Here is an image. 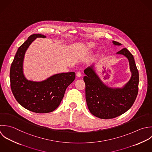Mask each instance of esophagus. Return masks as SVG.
Returning a JSON list of instances; mask_svg holds the SVG:
<instances>
[{
    "instance_id": "34e87169",
    "label": "esophagus",
    "mask_w": 152,
    "mask_h": 152,
    "mask_svg": "<svg viewBox=\"0 0 152 152\" xmlns=\"http://www.w3.org/2000/svg\"><path fill=\"white\" fill-rule=\"evenodd\" d=\"M81 76H82V73H81L80 71H79V72H77L76 73V76H77V77H80Z\"/></svg>"
}]
</instances>
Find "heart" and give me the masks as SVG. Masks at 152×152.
<instances>
[{"label": "heart", "mask_w": 152, "mask_h": 152, "mask_svg": "<svg viewBox=\"0 0 152 152\" xmlns=\"http://www.w3.org/2000/svg\"><path fill=\"white\" fill-rule=\"evenodd\" d=\"M95 46V44L93 42H91V43H89L88 44V47L89 48H94Z\"/></svg>", "instance_id": "b5f03b06"}]
</instances>
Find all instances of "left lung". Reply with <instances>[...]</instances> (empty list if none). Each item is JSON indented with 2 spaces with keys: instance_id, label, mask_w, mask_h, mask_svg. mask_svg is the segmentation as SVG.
<instances>
[{
  "instance_id": "obj_1",
  "label": "left lung",
  "mask_w": 152,
  "mask_h": 152,
  "mask_svg": "<svg viewBox=\"0 0 152 152\" xmlns=\"http://www.w3.org/2000/svg\"><path fill=\"white\" fill-rule=\"evenodd\" d=\"M113 44H121L113 41ZM129 60L132 72L130 80L122 88H112L103 83L92 66L84 70L86 101L91 113L101 119H111L122 115L134 104L139 91V75L132 54L126 48L117 53Z\"/></svg>"
}]
</instances>
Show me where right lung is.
Segmentation results:
<instances>
[{"mask_svg": "<svg viewBox=\"0 0 152 152\" xmlns=\"http://www.w3.org/2000/svg\"><path fill=\"white\" fill-rule=\"evenodd\" d=\"M39 37H46L32 34L18 49L10 69V88L16 100L23 108L36 113H48L59 106L67 88L75 79V73L56 74L42 82L27 80L23 73L25 53Z\"/></svg>", "mask_w": 152, "mask_h": 152, "instance_id": "1", "label": "right lung"}]
</instances>
